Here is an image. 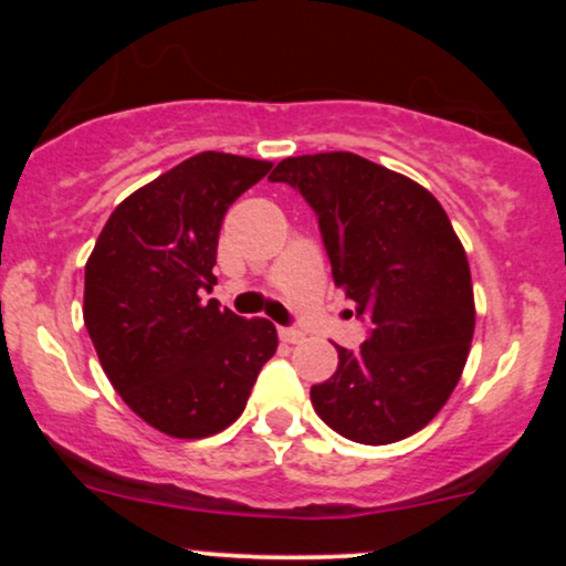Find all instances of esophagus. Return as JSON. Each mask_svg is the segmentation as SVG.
<instances>
[{"instance_id":"1","label":"esophagus","mask_w":566,"mask_h":566,"mask_svg":"<svg viewBox=\"0 0 566 566\" xmlns=\"http://www.w3.org/2000/svg\"><path fill=\"white\" fill-rule=\"evenodd\" d=\"M279 337H282L284 343H301L305 335L301 333V329H295V327H279Z\"/></svg>"}]
</instances>
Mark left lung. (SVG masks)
I'll list each match as a JSON object with an SVG mask.
<instances>
[{
  "label": "left lung",
  "mask_w": 566,
  "mask_h": 566,
  "mask_svg": "<svg viewBox=\"0 0 566 566\" xmlns=\"http://www.w3.org/2000/svg\"><path fill=\"white\" fill-rule=\"evenodd\" d=\"M269 180L308 201L335 284L369 322L361 348L337 346L335 375L311 386L316 415L359 444L412 437L458 386L476 324L469 258L444 207L350 151L290 157Z\"/></svg>",
  "instance_id": "obj_1"
}]
</instances>
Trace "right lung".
<instances>
[{
    "label": "right lung",
    "mask_w": 566,
    "mask_h": 566,
    "mask_svg": "<svg viewBox=\"0 0 566 566\" xmlns=\"http://www.w3.org/2000/svg\"><path fill=\"white\" fill-rule=\"evenodd\" d=\"M271 161L201 151L112 212L84 265V327L103 373L138 418L205 439L244 412L276 327L205 303L226 210Z\"/></svg>",
    "instance_id": "obj_1"
}]
</instances>
